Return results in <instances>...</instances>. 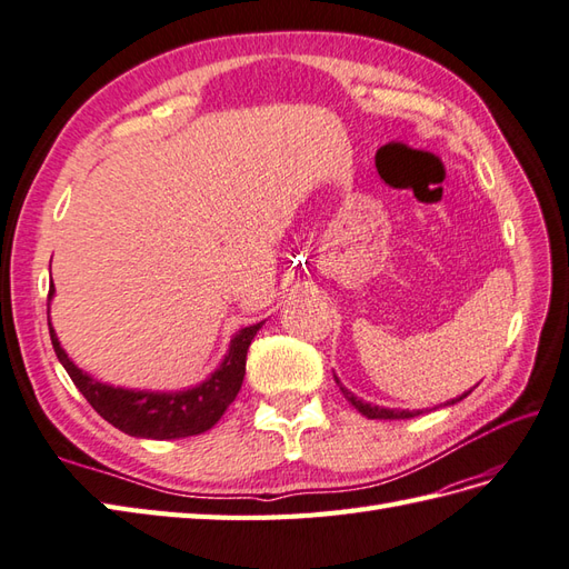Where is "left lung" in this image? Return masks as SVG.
Returning <instances> with one entry per match:
<instances>
[{"label":"left lung","instance_id":"8db88e82","mask_svg":"<svg viewBox=\"0 0 569 569\" xmlns=\"http://www.w3.org/2000/svg\"><path fill=\"white\" fill-rule=\"evenodd\" d=\"M337 386H339V390L345 392V398L359 409V412L363 415V417H368V419H409V417H417L419 412H409V409H386V407H376V405H368V402H363V400H359V398H353V395L341 386V382L337 380ZM463 398H468V392L466 395H460L458 400H463ZM451 405V402H448Z\"/></svg>","mask_w":569,"mask_h":569}]
</instances>
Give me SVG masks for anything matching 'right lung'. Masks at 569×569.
Returning a JSON list of instances; mask_svg holds the SVG:
<instances>
[{"label": "right lung", "instance_id": "1", "mask_svg": "<svg viewBox=\"0 0 569 569\" xmlns=\"http://www.w3.org/2000/svg\"><path fill=\"white\" fill-rule=\"evenodd\" d=\"M50 298H52V286L48 290V300ZM48 329H50L52 349H56L64 371H68V376L72 378L77 390L84 395L87 402L94 407L97 412L109 421V425L121 429L128 436L169 441V439H183V436L203 433L210 427L218 425V419L224 415V409L234 402L237 392L242 388L247 351L261 329V322L244 327L234 335L224 361L220 363L218 371L203 382V386L187 392H171V395L136 392V390L103 386V382L79 371V368L68 359V353L62 351L56 332H52L50 315H48Z\"/></svg>", "mask_w": 569, "mask_h": 569}]
</instances>
